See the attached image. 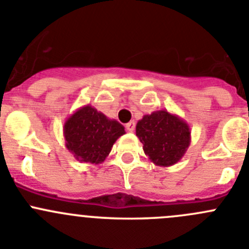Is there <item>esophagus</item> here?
<instances>
[{
  "label": "esophagus",
  "mask_w": 249,
  "mask_h": 249,
  "mask_svg": "<svg viewBox=\"0 0 249 249\" xmlns=\"http://www.w3.org/2000/svg\"><path fill=\"white\" fill-rule=\"evenodd\" d=\"M125 127H126L127 131L132 132V131H134V130H135V122H134V120H132V122L127 123V124L125 125Z\"/></svg>",
  "instance_id": "34e87169"
}]
</instances>
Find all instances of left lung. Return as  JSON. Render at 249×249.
Returning <instances> with one entry per match:
<instances>
[{"mask_svg": "<svg viewBox=\"0 0 249 249\" xmlns=\"http://www.w3.org/2000/svg\"><path fill=\"white\" fill-rule=\"evenodd\" d=\"M136 136L148 160L160 167L179 162L192 140L188 123L164 109L143 115L136 124Z\"/></svg>", "mask_w": 249, "mask_h": 249, "instance_id": "1", "label": "left lung"}]
</instances>
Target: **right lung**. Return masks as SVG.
Wrapping results in <instances>:
<instances>
[{"mask_svg": "<svg viewBox=\"0 0 249 249\" xmlns=\"http://www.w3.org/2000/svg\"><path fill=\"white\" fill-rule=\"evenodd\" d=\"M125 134L115 119H109L90 104L78 108L64 124L65 146L77 161L101 164L114 142Z\"/></svg>", "mask_w": 249, "mask_h": 249, "instance_id": "obj_1", "label": "right lung"}]
</instances>
